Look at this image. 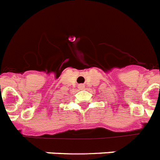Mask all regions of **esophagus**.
<instances>
[{
  "mask_svg": "<svg viewBox=\"0 0 160 160\" xmlns=\"http://www.w3.org/2000/svg\"><path fill=\"white\" fill-rule=\"evenodd\" d=\"M79 88H80V89L85 88V85H79Z\"/></svg>",
  "mask_w": 160,
  "mask_h": 160,
  "instance_id": "esophagus-1",
  "label": "esophagus"
}]
</instances>
